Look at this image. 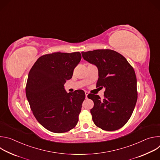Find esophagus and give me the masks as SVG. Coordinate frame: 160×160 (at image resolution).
Wrapping results in <instances>:
<instances>
[{
	"instance_id": "1",
	"label": "esophagus",
	"mask_w": 160,
	"mask_h": 160,
	"mask_svg": "<svg viewBox=\"0 0 160 160\" xmlns=\"http://www.w3.org/2000/svg\"><path fill=\"white\" fill-rule=\"evenodd\" d=\"M85 98H87V96H88V92H87V91H85Z\"/></svg>"
}]
</instances>
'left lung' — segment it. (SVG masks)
<instances>
[{
    "mask_svg": "<svg viewBox=\"0 0 160 160\" xmlns=\"http://www.w3.org/2000/svg\"><path fill=\"white\" fill-rule=\"evenodd\" d=\"M82 57L98 68L96 87H104V98L88 94L94 102L90 109L94 124L113 131L123 127L130 119L138 99L137 78L133 67L120 53L111 49L82 52Z\"/></svg>",
    "mask_w": 160,
    "mask_h": 160,
    "instance_id": "left-lung-1",
    "label": "left lung"
}]
</instances>
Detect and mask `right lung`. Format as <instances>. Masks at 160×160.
<instances>
[{
	"label": "right lung",
	"mask_w": 160,
	"mask_h": 160,
	"mask_svg": "<svg viewBox=\"0 0 160 160\" xmlns=\"http://www.w3.org/2000/svg\"><path fill=\"white\" fill-rule=\"evenodd\" d=\"M82 58L79 52H54L40 57L29 72L26 96L37 120L54 133L73 128L85 98L83 90L67 93L64 87Z\"/></svg>",
	"instance_id": "obj_1"
}]
</instances>
